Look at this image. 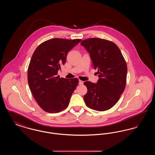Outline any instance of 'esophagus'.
<instances>
[{"label":"esophagus","mask_w":155,"mask_h":155,"mask_svg":"<svg viewBox=\"0 0 155 155\" xmlns=\"http://www.w3.org/2000/svg\"><path fill=\"white\" fill-rule=\"evenodd\" d=\"M84 84V82L82 81H81V80H80L79 81V85H82Z\"/></svg>","instance_id":"34e87169"}]
</instances>
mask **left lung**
Returning a JSON list of instances; mask_svg holds the SVG:
<instances>
[{"label": "left lung", "mask_w": 155, "mask_h": 155, "mask_svg": "<svg viewBox=\"0 0 155 155\" xmlns=\"http://www.w3.org/2000/svg\"><path fill=\"white\" fill-rule=\"evenodd\" d=\"M89 53L92 67L97 70V84L84 82L88 91L84 96L86 105L93 110H109L118 102L125 89L127 66L117 45L110 41L92 38L81 41Z\"/></svg>", "instance_id": "1"}]
</instances>
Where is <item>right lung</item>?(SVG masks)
<instances>
[{"instance_id": "add662e5", "label": "right lung", "mask_w": 155, "mask_h": 155, "mask_svg": "<svg viewBox=\"0 0 155 155\" xmlns=\"http://www.w3.org/2000/svg\"><path fill=\"white\" fill-rule=\"evenodd\" d=\"M81 39L53 38L39 45L28 68V82L38 105L44 110L56 113L66 109L78 84V79L60 78V66L68 52Z\"/></svg>"}]
</instances>
